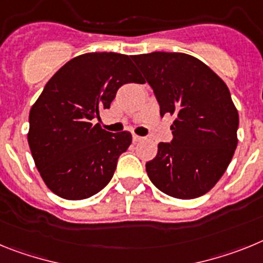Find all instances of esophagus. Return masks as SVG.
<instances>
[{
    "label": "esophagus",
    "mask_w": 263,
    "mask_h": 263,
    "mask_svg": "<svg viewBox=\"0 0 263 263\" xmlns=\"http://www.w3.org/2000/svg\"><path fill=\"white\" fill-rule=\"evenodd\" d=\"M144 138H141V136H138V135H134L132 136V140H134V143H139V141H141Z\"/></svg>",
    "instance_id": "esophagus-1"
}]
</instances>
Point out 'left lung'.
Masks as SVG:
<instances>
[{"instance_id":"left-lung-1","label":"left lung","mask_w":263,"mask_h":263,"mask_svg":"<svg viewBox=\"0 0 263 263\" xmlns=\"http://www.w3.org/2000/svg\"><path fill=\"white\" fill-rule=\"evenodd\" d=\"M160 104L173 116V140L160 143L145 164L157 189L180 200L200 197L222 177L238 144V111L229 88L212 68L184 52L132 57Z\"/></svg>"}]
</instances>
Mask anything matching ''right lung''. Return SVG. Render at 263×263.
<instances>
[{"mask_svg":"<svg viewBox=\"0 0 263 263\" xmlns=\"http://www.w3.org/2000/svg\"><path fill=\"white\" fill-rule=\"evenodd\" d=\"M124 83H143L131 57L86 52L68 61L46 83L29 114L27 141L47 188L66 200L97 195L128 149V131L92 124Z\"/></svg>","mask_w":263,"mask_h":263,"instance_id":"1","label":"right lung"}]
</instances>
